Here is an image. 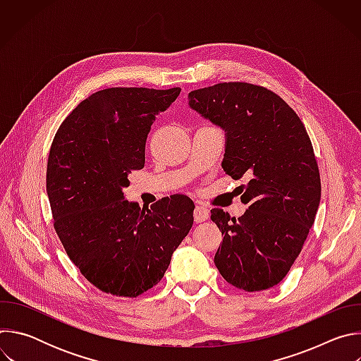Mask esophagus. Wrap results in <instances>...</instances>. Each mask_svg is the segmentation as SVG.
<instances>
[{
    "label": "esophagus",
    "instance_id": "1",
    "mask_svg": "<svg viewBox=\"0 0 361 361\" xmlns=\"http://www.w3.org/2000/svg\"><path fill=\"white\" fill-rule=\"evenodd\" d=\"M192 216H194V221H195V223H202V221H205V220H209L210 213H209L207 209L202 207V205H195Z\"/></svg>",
    "mask_w": 361,
    "mask_h": 361
}]
</instances>
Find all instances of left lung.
Instances as JSON below:
<instances>
[{"label":"left lung","mask_w":361,"mask_h":361,"mask_svg":"<svg viewBox=\"0 0 361 361\" xmlns=\"http://www.w3.org/2000/svg\"><path fill=\"white\" fill-rule=\"evenodd\" d=\"M188 104L226 131L224 171L248 178L240 185L250 204L241 217L212 210L224 235L216 267L240 290L271 288L290 271L320 204L310 137L287 102L262 85L220 82L191 91Z\"/></svg>","instance_id":"left-lung-1"}]
</instances>
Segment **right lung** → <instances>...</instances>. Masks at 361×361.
Wrapping results in <instances>:
<instances>
[{"label": "right lung", "mask_w": 361, "mask_h": 361, "mask_svg": "<svg viewBox=\"0 0 361 361\" xmlns=\"http://www.w3.org/2000/svg\"><path fill=\"white\" fill-rule=\"evenodd\" d=\"M180 91H97L70 113L51 144L47 194L56 233L81 274L104 293L138 297L160 283L192 226L187 195L141 209L123 192L128 174L144 167L152 123Z\"/></svg>", "instance_id": "right-lung-1"}]
</instances>
